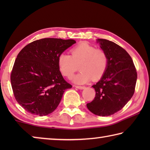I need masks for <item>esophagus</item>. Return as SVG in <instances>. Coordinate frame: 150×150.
I'll return each mask as SVG.
<instances>
[{
    "label": "esophagus",
    "instance_id": "1",
    "mask_svg": "<svg viewBox=\"0 0 150 150\" xmlns=\"http://www.w3.org/2000/svg\"><path fill=\"white\" fill-rule=\"evenodd\" d=\"M75 87L76 88H79V89H84V88H85V87H84V86H79V85H75Z\"/></svg>",
    "mask_w": 150,
    "mask_h": 150
}]
</instances>
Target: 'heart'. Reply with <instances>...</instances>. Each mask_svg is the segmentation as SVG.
Here are the masks:
<instances>
[{
	"label": "heart",
	"instance_id": "b5f03b06",
	"mask_svg": "<svg viewBox=\"0 0 150 150\" xmlns=\"http://www.w3.org/2000/svg\"><path fill=\"white\" fill-rule=\"evenodd\" d=\"M71 54H61L58 66L63 75L71 78L79 65L81 71L73 79L78 84H84L91 79L99 80L107 69L108 60L106 53L87 43L76 45L71 50Z\"/></svg>",
	"mask_w": 150,
	"mask_h": 150
}]
</instances>
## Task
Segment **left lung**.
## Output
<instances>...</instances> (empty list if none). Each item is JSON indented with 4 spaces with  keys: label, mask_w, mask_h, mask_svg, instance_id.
Masks as SVG:
<instances>
[{
    "label": "left lung",
    "mask_w": 150,
    "mask_h": 150,
    "mask_svg": "<svg viewBox=\"0 0 150 150\" xmlns=\"http://www.w3.org/2000/svg\"><path fill=\"white\" fill-rule=\"evenodd\" d=\"M108 57L105 74L92 87L96 91L93 101L87 104L91 112L108 116L120 110L130 100L135 91L137 72L130 55L126 51L105 39H98Z\"/></svg>",
    "instance_id": "8db88e82"
}]
</instances>
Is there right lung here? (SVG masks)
Segmentation results:
<instances>
[{
  "label": "right lung",
  "mask_w": 150,
  "mask_h": 150,
  "mask_svg": "<svg viewBox=\"0 0 150 150\" xmlns=\"http://www.w3.org/2000/svg\"><path fill=\"white\" fill-rule=\"evenodd\" d=\"M73 40L43 38L30 43L18 54L11 75L18 103L32 115L54 112L63 94L72 87L59 71L58 57L75 44Z\"/></svg>",
  "instance_id": "right-lung-1"
}]
</instances>
